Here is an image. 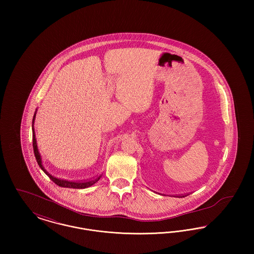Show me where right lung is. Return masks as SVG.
<instances>
[{
    "instance_id": "right-lung-1",
    "label": "right lung",
    "mask_w": 254,
    "mask_h": 254,
    "mask_svg": "<svg viewBox=\"0 0 254 254\" xmlns=\"http://www.w3.org/2000/svg\"><path fill=\"white\" fill-rule=\"evenodd\" d=\"M35 117H36V112L33 116V120H32V141H33V150H34V155L36 158L37 163L39 165V167L42 169V170L49 176V178L54 182L56 185H58L59 187L62 188H69V189H85V188H89L91 187L92 185H94L96 182L100 180V178L102 177L101 175L98 176L96 178L92 179V180H88V181L85 182H71L67 181V180H62V179H58L56 177H53L51 174H49V172L45 169L43 164H42V158L40 155V152L38 150V147H37V142H36V136H35V131H34V127H33V124H34V120H35Z\"/></svg>"
}]
</instances>
